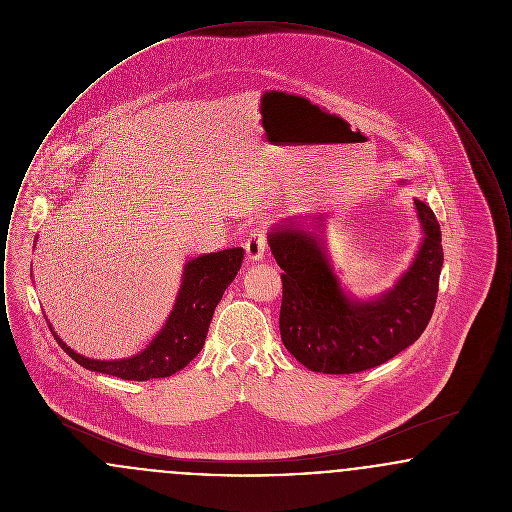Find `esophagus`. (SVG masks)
Instances as JSON below:
<instances>
[{"instance_id":"obj_1","label":"esophagus","mask_w":512,"mask_h":512,"mask_svg":"<svg viewBox=\"0 0 512 512\" xmlns=\"http://www.w3.org/2000/svg\"><path fill=\"white\" fill-rule=\"evenodd\" d=\"M267 251V236H265V230L261 226H255L251 228L247 240H245V253H247V259L251 263H257L263 259Z\"/></svg>"}]
</instances>
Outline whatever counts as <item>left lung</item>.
<instances>
[{
  "label": "left lung",
  "mask_w": 512,
  "mask_h": 512,
  "mask_svg": "<svg viewBox=\"0 0 512 512\" xmlns=\"http://www.w3.org/2000/svg\"><path fill=\"white\" fill-rule=\"evenodd\" d=\"M424 238L405 274L372 299L341 288L322 238L326 215L307 222L282 220L268 232L270 251L282 268L280 336L303 366L322 374H353L382 365L413 345L426 330L438 299L443 265L434 211L414 199Z\"/></svg>",
  "instance_id": "left-lung-1"
}]
</instances>
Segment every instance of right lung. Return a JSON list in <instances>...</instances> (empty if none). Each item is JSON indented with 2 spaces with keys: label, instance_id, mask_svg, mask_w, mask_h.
<instances>
[{
  "label": "right lung",
  "instance_id": "right-lung-1",
  "mask_svg": "<svg viewBox=\"0 0 512 512\" xmlns=\"http://www.w3.org/2000/svg\"><path fill=\"white\" fill-rule=\"evenodd\" d=\"M242 261V247L199 255L188 261L184 265L182 284L165 326L149 341L146 349L134 357L119 361L88 359L61 340L53 332L51 324L49 330L61 349L88 370L134 382L167 378L188 365L205 345L213 313L222 299V293L236 278Z\"/></svg>",
  "mask_w": 512,
  "mask_h": 512
}]
</instances>
